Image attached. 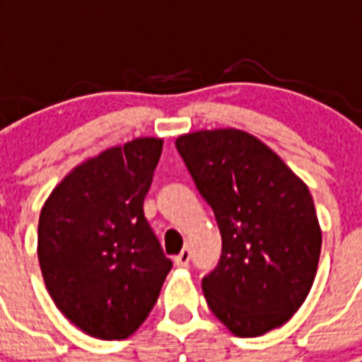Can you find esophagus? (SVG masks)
<instances>
[{
	"mask_svg": "<svg viewBox=\"0 0 362 362\" xmlns=\"http://www.w3.org/2000/svg\"><path fill=\"white\" fill-rule=\"evenodd\" d=\"M189 259H192V253H189V250H182L178 255L175 257V264L176 267H187V263H189Z\"/></svg>",
	"mask_w": 362,
	"mask_h": 362,
	"instance_id": "1",
	"label": "esophagus"
}]
</instances>
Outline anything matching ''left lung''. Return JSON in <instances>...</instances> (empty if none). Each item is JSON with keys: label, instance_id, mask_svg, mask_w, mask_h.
<instances>
[{"label": "left lung", "instance_id": "obj_1", "mask_svg": "<svg viewBox=\"0 0 362 362\" xmlns=\"http://www.w3.org/2000/svg\"><path fill=\"white\" fill-rule=\"evenodd\" d=\"M176 148L220 227L221 257L203 278L212 314L240 338L281 327L306 300L320 263L308 186L246 131H195Z\"/></svg>", "mask_w": 362, "mask_h": 362}]
</instances>
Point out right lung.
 I'll return each mask as SVG.
<instances>
[{"label":"right lung","instance_id":"obj_1","mask_svg":"<svg viewBox=\"0 0 362 362\" xmlns=\"http://www.w3.org/2000/svg\"><path fill=\"white\" fill-rule=\"evenodd\" d=\"M163 141L141 136L76 165L45 201L37 255L54 304L81 331L122 340L173 269L144 218Z\"/></svg>","mask_w":362,"mask_h":362}]
</instances>
